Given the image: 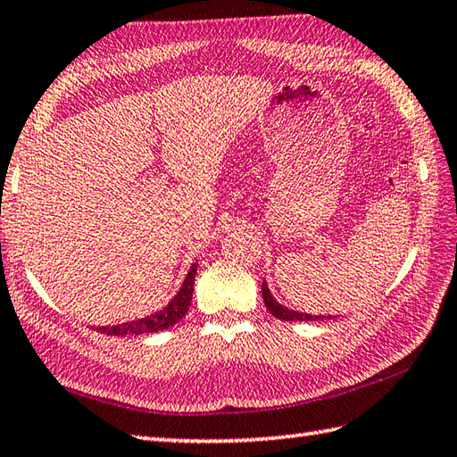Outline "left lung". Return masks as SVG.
<instances>
[{
	"instance_id": "8db88e82",
	"label": "left lung",
	"mask_w": 457,
	"mask_h": 457,
	"mask_svg": "<svg viewBox=\"0 0 457 457\" xmlns=\"http://www.w3.org/2000/svg\"><path fill=\"white\" fill-rule=\"evenodd\" d=\"M262 295H263V303L268 305V310L271 315H276L278 320H286V321H320V320H329V315H310V313H300V312H292L284 308V305H279L276 300H273L268 286H265V281L262 284Z\"/></svg>"
}]
</instances>
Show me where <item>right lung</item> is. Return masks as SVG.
<instances>
[{
  "label": "right lung",
  "mask_w": 457,
  "mask_h": 457,
  "mask_svg": "<svg viewBox=\"0 0 457 457\" xmlns=\"http://www.w3.org/2000/svg\"><path fill=\"white\" fill-rule=\"evenodd\" d=\"M195 271L197 263L192 265V270L187 271L184 286L178 292V295L165 305L162 312L154 315H147V318L121 323V326H107V328H97L105 336H142V334H154V331L168 329L173 323H178L189 310V303H192L194 295V281H195Z\"/></svg>",
  "instance_id": "obj_1"
}]
</instances>
